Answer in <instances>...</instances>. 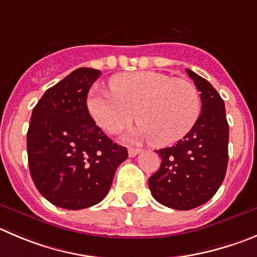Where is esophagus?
<instances>
[{
  "mask_svg": "<svg viewBox=\"0 0 257 257\" xmlns=\"http://www.w3.org/2000/svg\"><path fill=\"white\" fill-rule=\"evenodd\" d=\"M140 152H141L140 148H129V150H128L129 157H134V156H137Z\"/></svg>",
  "mask_w": 257,
  "mask_h": 257,
  "instance_id": "1",
  "label": "esophagus"
}]
</instances>
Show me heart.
Here are the masks:
<instances>
[{"label":"heart","mask_w":257,"mask_h":257,"mask_svg":"<svg viewBox=\"0 0 257 257\" xmlns=\"http://www.w3.org/2000/svg\"><path fill=\"white\" fill-rule=\"evenodd\" d=\"M109 85L111 91L93 88L87 99L88 112L107 133L121 131L137 114L132 140L166 147L183 140L200 115L198 88L184 78L140 71L114 76Z\"/></svg>","instance_id":"b5f03b06"}]
</instances>
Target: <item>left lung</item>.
Segmentation results:
<instances>
[{
  "mask_svg": "<svg viewBox=\"0 0 257 257\" xmlns=\"http://www.w3.org/2000/svg\"><path fill=\"white\" fill-rule=\"evenodd\" d=\"M186 73L200 91L201 112L183 140L156 151L161 166L148 180L153 198L177 210L207 203L222 185L228 165L229 129L224 102L207 80L188 68Z\"/></svg>",
  "mask_w": 257,
  "mask_h": 257,
  "instance_id": "left-lung-1",
  "label": "left lung"
}]
</instances>
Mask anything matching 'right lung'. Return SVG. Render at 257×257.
Segmentation results:
<instances>
[{"label":"right lung","mask_w":257,"mask_h":257,"mask_svg":"<svg viewBox=\"0 0 257 257\" xmlns=\"http://www.w3.org/2000/svg\"><path fill=\"white\" fill-rule=\"evenodd\" d=\"M100 76L99 69L77 68L48 88L31 114L26 138L31 179L48 201L64 209L100 203L128 157L88 112V90Z\"/></svg>","instance_id":"obj_1"}]
</instances>
